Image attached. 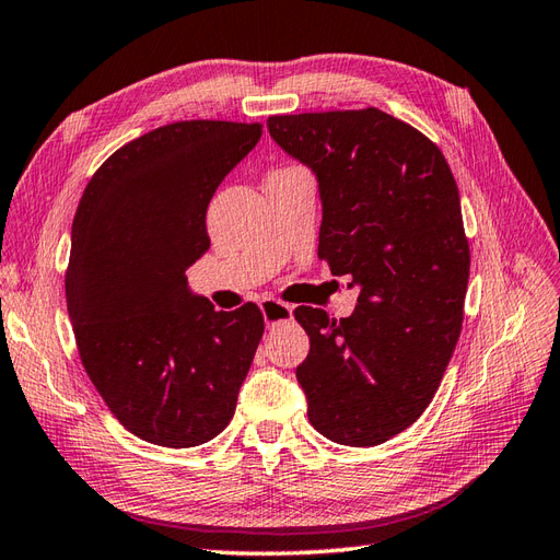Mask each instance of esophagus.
<instances>
[{"mask_svg": "<svg viewBox=\"0 0 560 560\" xmlns=\"http://www.w3.org/2000/svg\"><path fill=\"white\" fill-rule=\"evenodd\" d=\"M260 310L267 326H279L293 319V307L289 303H281L277 298H265L260 303Z\"/></svg>", "mask_w": 560, "mask_h": 560, "instance_id": "esophagus-1", "label": "esophagus"}]
</instances>
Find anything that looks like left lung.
Masks as SVG:
<instances>
[{
	"label": "left lung",
	"instance_id": "8db88e82",
	"mask_svg": "<svg viewBox=\"0 0 560 560\" xmlns=\"http://www.w3.org/2000/svg\"><path fill=\"white\" fill-rule=\"evenodd\" d=\"M269 135L319 182V260L360 285L346 319L295 307L310 336L295 369L310 423L374 447L417 421L456 348L470 250L442 151L378 108L271 116Z\"/></svg>",
	"mask_w": 560,
	"mask_h": 560
}]
</instances>
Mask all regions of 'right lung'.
Listing matches in <instances>:
<instances>
[{
  "mask_svg": "<svg viewBox=\"0 0 560 560\" xmlns=\"http://www.w3.org/2000/svg\"><path fill=\"white\" fill-rule=\"evenodd\" d=\"M260 122L182 120L113 153L70 232L68 317L96 393L130 433L184 450L220 435L265 334L257 305L218 312L184 271L210 248L206 212Z\"/></svg>",
  "mask_w": 560,
  "mask_h": 560,
  "instance_id": "add662e5",
  "label": "right lung"
}]
</instances>
